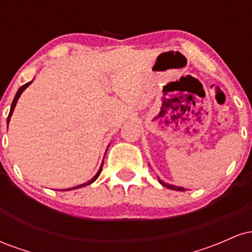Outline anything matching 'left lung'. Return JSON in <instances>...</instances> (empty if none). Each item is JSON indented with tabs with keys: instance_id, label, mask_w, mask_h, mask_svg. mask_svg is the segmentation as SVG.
Returning a JSON list of instances; mask_svg holds the SVG:
<instances>
[{
	"instance_id": "obj_1",
	"label": "left lung",
	"mask_w": 252,
	"mask_h": 252,
	"mask_svg": "<svg viewBox=\"0 0 252 252\" xmlns=\"http://www.w3.org/2000/svg\"><path fill=\"white\" fill-rule=\"evenodd\" d=\"M160 184H161V185H163V186H164V187H167V189H169L181 190V192H182V190H185V189H184V187H176V186H173V185H168V184H164V182H163V181H161V180H160Z\"/></svg>"
}]
</instances>
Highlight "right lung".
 I'll return each instance as SVG.
<instances>
[{
    "instance_id": "1",
    "label": "right lung",
    "mask_w": 252,
    "mask_h": 252,
    "mask_svg": "<svg viewBox=\"0 0 252 252\" xmlns=\"http://www.w3.org/2000/svg\"><path fill=\"white\" fill-rule=\"evenodd\" d=\"M32 83V82H31ZM31 83H27V84H25V85H22L21 88H20L19 90H17V92H16V94H15V97H14V100H13V103H11V106H10V111H9V115H8V120H7V123H9V120H10V116H11V114H13V110H14V108H15V105H16V102H17V99H19V97L21 96V94L22 92H24V90L27 88L28 85H30ZM102 168H103V164L102 166H100V168H99V170H98V173L96 175L94 176V178L91 179V180H90L89 182H86V184H83V185H79V186H76V187H72V189H68V190H71V189H80V187H84V186H86V185H90V184H92V182H94V180H96V179L98 178V176H99V174H100V172H102ZM67 190V189H66Z\"/></svg>"
}]
</instances>
